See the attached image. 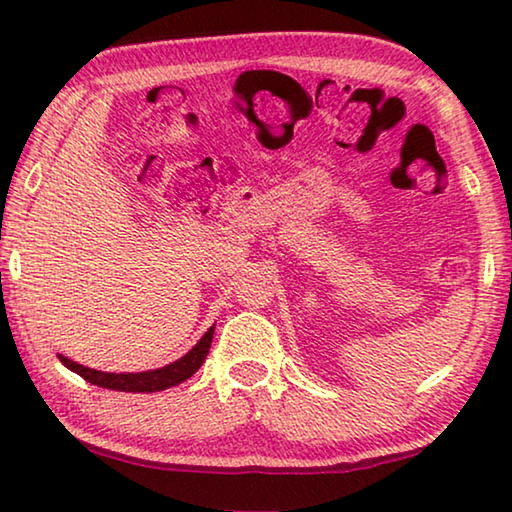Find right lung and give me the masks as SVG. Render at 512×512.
<instances>
[{
	"instance_id": "add662e5",
	"label": "right lung",
	"mask_w": 512,
	"mask_h": 512,
	"mask_svg": "<svg viewBox=\"0 0 512 512\" xmlns=\"http://www.w3.org/2000/svg\"><path fill=\"white\" fill-rule=\"evenodd\" d=\"M212 336H214V327L207 329L203 339L198 341L194 348L185 354V357H180L178 361H173L169 366L158 368V370L101 372V370L85 368L81 363L63 357V354H58V359L63 366L76 372V375H81L85 381H90L94 386L110 388V391H121V393H158V391H167L171 386L183 384L185 379L192 377L194 372L203 366L207 352H210Z\"/></svg>"
}]
</instances>
